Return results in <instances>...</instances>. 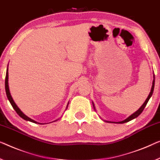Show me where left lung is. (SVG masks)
Here are the masks:
<instances>
[{
	"label": "left lung",
	"instance_id": "obj_1",
	"mask_svg": "<svg viewBox=\"0 0 160 160\" xmlns=\"http://www.w3.org/2000/svg\"><path fill=\"white\" fill-rule=\"evenodd\" d=\"M154 80H153V82H152V89H151V91H150L149 94L148 95V97H147V98L146 99V101H145V102L144 103H143L142 106L140 107V108H139V110H137V111L135 112V113H133L132 115H131L130 116H128V117L125 119V120H123L122 121H119V122H110L111 123H126V122H128V121H130L131 120H132V119L137 118L139 116L140 114H141L142 113V111H144V109L145 107H146L147 103H148L149 100L150 98H151V96L152 95V94H153V91H154ZM92 105H93V107H94V109H95V106H94V104L93 103H92ZM107 122H108V121H107Z\"/></svg>",
	"mask_w": 160,
	"mask_h": 160
}]
</instances>
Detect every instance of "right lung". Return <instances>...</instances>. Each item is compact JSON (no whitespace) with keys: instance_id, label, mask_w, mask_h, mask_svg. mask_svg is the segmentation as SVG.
Wrapping results in <instances>:
<instances>
[{"instance_id":"right-lung-1","label":"right lung","mask_w":160,"mask_h":160,"mask_svg":"<svg viewBox=\"0 0 160 160\" xmlns=\"http://www.w3.org/2000/svg\"><path fill=\"white\" fill-rule=\"evenodd\" d=\"M8 69L7 68L6 75V80H5V88H6V92L7 98H8V101H10V103L11 104L12 107H13L14 110L16 111V113L18 114L19 116H21V117L24 119V120L29 121H31V122H33V123H37V121H35L33 120V119L30 118L29 117H28L27 116H26L25 114L23 113V112L20 110V109H19L18 107L16 106V104L15 103V102L13 101V98H12L11 93H10V90H9V87H8ZM68 106H67V108H68ZM41 124H42V123H41Z\"/></svg>"}]
</instances>
